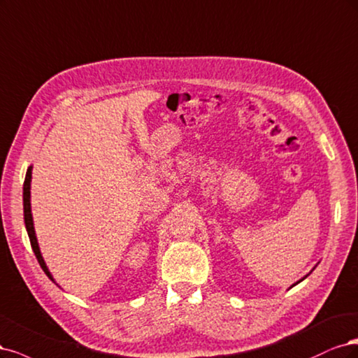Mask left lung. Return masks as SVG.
Here are the masks:
<instances>
[{
  "instance_id": "1",
  "label": "left lung",
  "mask_w": 358,
  "mask_h": 358,
  "mask_svg": "<svg viewBox=\"0 0 358 358\" xmlns=\"http://www.w3.org/2000/svg\"><path fill=\"white\" fill-rule=\"evenodd\" d=\"M301 281H302V280H301ZM301 281H299V282H301ZM296 284H297V282H296Z\"/></svg>"
}]
</instances>
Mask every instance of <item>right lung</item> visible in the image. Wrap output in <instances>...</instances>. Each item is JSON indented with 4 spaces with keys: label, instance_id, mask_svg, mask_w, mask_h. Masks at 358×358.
Returning a JSON list of instances; mask_svg holds the SVG:
<instances>
[{
    "label": "right lung",
    "instance_id": "1",
    "mask_svg": "<svg viewBox=\"0 0 358 358\" xmlns=\"http://www.w3.org/2000/svg\"><path fill=\"white\" fill-rule=\"evenodd\" d=\"M31 174H32V166L28 168L27 171V177H25V182H24V217H25V226H27V232H28V236H29V241H31V247L34 250V255H36L38 263L41 269L44 271V273L49 276V278L53 281L52 275L48 269V266H45V263L43 260V256L40 252V247H38V242H37V236H36V230H34V223H32V214H31V202H29V198H31Z\"/></svg>",
    "mask_w": 358,
    "mask_h": 358
}]
</instances>
